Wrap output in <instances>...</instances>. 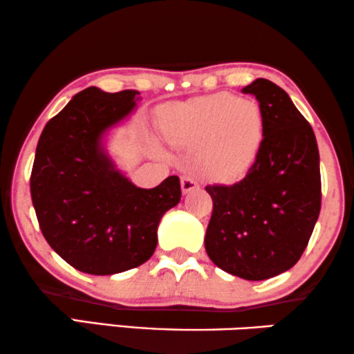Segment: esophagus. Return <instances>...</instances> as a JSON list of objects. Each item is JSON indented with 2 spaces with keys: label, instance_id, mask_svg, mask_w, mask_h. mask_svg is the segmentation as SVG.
<instances>
[{
  "label": "esophagus",
  "instance_id": "obj_1",
  "mask_svg": "<svg viewBox=\"0 0 354 354\" xmlns=\"http://www.w3.org/2000/svg\"><path fill=\"white\" fill-rule=\"evenodd\" d=\"M180 185H182V192L183 193H189V192H193V189H196L199 187L198 182L194 180V178H192V177H182Z\"/></svg>",
  "mask_w": 354,
  "mask_h": 354
}]
</instances>
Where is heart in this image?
Instances as JSON below:
<instances>
[{
  "mask_svg": "<svg viewBox=\"0 0 354 354\" xmlns=\"http://www.w3.org/2000/svg\"><path fill=\"white\" fill-rule=\"evenodd\" d=\"M161 127L174 145H204V171L228 180L252 166L262 147L265 120L257 104L220 92L169 106Z\"/></svg>",
  "mask_w": 354,
  "mask_h": 354,
  "instance_id": "obj_1",
  "label": "heart"
}]
</instances>
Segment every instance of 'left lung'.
<instances>
[{"instance_id": "1", "label": "left lung", "mask_w": 354, "mask_h": 354, "mask_svg": "<svg viewBox=\"0 0 354 354\" xmlns=\"http://www.w3.org/2000/svg\"><path fill=\"white\" fill-rule=\"evenodd\" d=\"M265 120L262 147L233 185H207L212 198L204 245L209 259L249 281L292 268L308 245L321 211L315 132L284 89L265 78L245 86Z\"/></svg>"}]
</instances>
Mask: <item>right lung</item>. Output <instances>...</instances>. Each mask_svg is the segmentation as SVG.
<instances>
[{"label": "right lung", "instance_id": "add662e5", "mask_svg": "<svg viewBox=\"0 0 354 354\" xmlns=\"http://www.w3.org/2000/svg\"><path fill=\"white\" fill-rule=\"evenodd\" d=\"M139 94L81 91L39 136L30 193L41 233L83 273L115 274L145 263L162 214L180 201L177 176L137 188L102 151V134L131 113Z\"/></svg>", "mask_w": 354, "mask_h": 354}]
</instances>
